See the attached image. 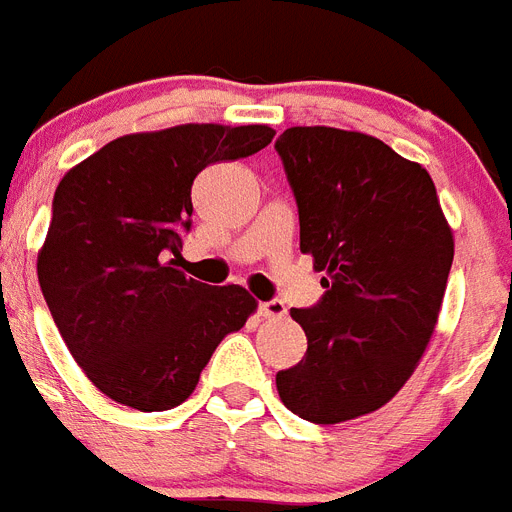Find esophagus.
<instances>
[{
    "label": "esophagus",
    "mask_w": 512,
    "mask_h": 512,
    "mask_svg": "<svg viewBox=\"0 0 512 512\" xmlns=\"http://www.w3.org/2000/svg\"><path fill=\"white\" fill-rule=\"evenodd\" d=\"M259 314L264 316V319H282V316L287 314V308L282 301H266L259 303Z\"/></svg>",
    "instance_id": "obj_1"
}]
</instances>
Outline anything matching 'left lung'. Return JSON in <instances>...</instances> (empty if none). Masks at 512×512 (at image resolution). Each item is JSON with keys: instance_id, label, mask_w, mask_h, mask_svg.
Returning <instances> with one entry per match:
<instances>
[{"instance_id": "1", "label": "left lung", "mask_w": 512, "mask_h": 512, "mask_svg": "<svg viewBox=\"0 0 512 512\" xmlns=\"http://www.w3.org/2000/svg\"><path fill=\"white\" fill-rule=\"evenodd\" d=\"M274 149L298 204L301 251L327 272L322 301L290 311L308 350L277 371V392L295 416L340 424L411 379L437 327L453 230L429 172L374 135L287 128Z\"/></svg>"}]
</instances>
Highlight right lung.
<instances>
[{
	"label": "right lung",
	"instance_id": "add662e5",
	"mask_svg": "<svg viewBox=\"0 0 512 512\" xmlns=\"http://www.w3.org/2000/svg\"><path fill=\"white\" fill-rule=\"evenodd\" d=\"M269 125H177L122 135L54 190L38 285L86 377L114 403L170 411L211 353L256 311L246 287L177 269L190 188L204 167L269 146Z\"/></svg>",
	"mask_w": 512,
	"mask_h": 512
}]
</instances>
